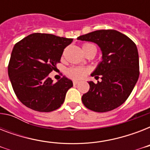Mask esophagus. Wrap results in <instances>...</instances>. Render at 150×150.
Listing matches in <instances>:
<instances>
[{
	"instance_id": "obj_1",
	"label": "esophagus",
	"mask_w": 150,
	"mask_h": 150,
	"mask_svg": "<svg viewBox=\"0 0 150 150\" xmlns=\"http://www.w3.org/2000/svg\"><path fill=\"white\" fill-rule=\"evenodd\" d=\"M78 83H79V81H77V80H74V81H73V85H74V86L77 85Z\"/></svg>"
}]
</instances>
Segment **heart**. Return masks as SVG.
Segmentation results:
<instances>
[{
    "label": "heart",
    "mask_w": 150,
    "mask_h": 150,
    "mask_svg": "<svg viewBox=\"0 0 150 150\" xmlns=\"http://www.w3.org/2000/svg\"><path fill=\"white\" fill-rule=\"evenodd\" d=\"M89 48H95V49H96L95 46L93 45V44H89V43L84 44L83 47H82L83 50H88ZM88 71H89V70L86 69V68L78 66V67H72L70 69H68V75L70 77L72 78V79H84L86 77V75L88 73Z\"/></svg>",
    "instance_id": "heart-1"
}]
</instances>
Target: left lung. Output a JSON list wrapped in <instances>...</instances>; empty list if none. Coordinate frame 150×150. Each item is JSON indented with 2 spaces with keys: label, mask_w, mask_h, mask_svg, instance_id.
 <instances>
[{
  "label": "left lung",
  "mask_w": 150,
  "mask_h": 150,
  "mask_svg": "<svg viewBox=\"0 0 150 150\" xmlns=\"http://www.w3.org/2000/svg\"><path fill=\"white\" fill-rule=\"evenodd\" d=\"M78 40L93 42L102 53V61L91 74L100 82L88 81L89 90L82 95L85 107L96 112L115 109L130 96L139 76V53L135 43L113 29H101L79 36Z\"/></svg>",
  "instance_id": "1"
}]
</instances>
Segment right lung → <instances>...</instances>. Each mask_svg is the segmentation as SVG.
Masks as SVG:
<instances>
[{
    "label": "right lung",
    "mask_w": 150,
    "mask_h": 150,
    "mask_svg": "<svg viewBox=\"0 0 150 150\" xmlns=\"http://www.w3.org/2000/svg\"><path fill=\"white\" fill-rule=\"evenodd\" d=\"M73 39L47 33H33L14 46L8 76L15 95L30 109L50 112L58 109L73 86L65 76L54 83L49 74L60 62L64 49Z\"/></svg>",
    "instance_id": "obj_1"
}]
</instances>
